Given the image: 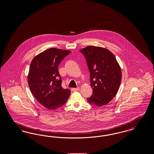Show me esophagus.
<instances>
[{"label":"esophagus","instance_id":"esophagus-1","mask_svg":"<svg viewBox=\"0 0 154 154\" xmlns=\"http://www.w3.org/2000/svg\"><path fill=\"white\" fill-rule=\"evenodd\" d=\"M79 89H80V88H79V87H77V88H72V90L73 91H79Z\"/></svg>","mask_w":154,"mask_h":154}]
</instances>
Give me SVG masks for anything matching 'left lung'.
Listing matches in <instances>:
<instances>
[{"instance_id": "8db88e82", "label": "left lung", "mask_w": 154, "mask_h": 154, "mask_svg": "<svg viewBox=\"0 0 154 154\" xmlns=\"http://www.w3.org/2000/svg\"><path fill=\"white\" fill-rule=\"evenodd\" d=\"M86 59L93 88L89 103L97 107L108 104L117 94L122 73L114 54L109 50L88 45L80 50Z\"/></svg>"}]
</instances>
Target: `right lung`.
I'll return each instance as SVG.
<instances>
[{
    "label": "right lung",
    "instance_id": "obj_1",
    "mask_svg": "<svg viewBox=\"0 0 154 154\" xmlns=\"http://www.w3.org/2000/svg\"><path fill=\"white\" fill-rule=\"evenodd\" d=\"M70 51L51 48L32 59L28 77L30 91L45 108L54 110L64 105L70 91L62 87L59 65Z\"/></svg>",
    "mask_w": 154,
    "mask_h": 154
}]
</instances>
